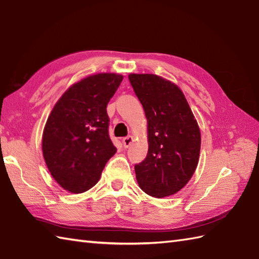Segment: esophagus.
Masks as SVG:
<instances>
[{"mask_svg": "<svg viewBox=\"0 0 259 259\" xmlns=\"http://www.w3.org/2000/svg\"><path fill=\"white\" fill-rule=\"evenodd\" d=\"M133 141H134V138L131 136H128V137H125V138H123L122 139V144H123V146H124V148H128V147H130V145L133 144Z\"/></svg>", "mask_w": 259, "mask_h": 259, "instance_id": "esophagus-1", "label": "esophagus"}]
</instances>
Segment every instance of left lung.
<instances>
[{"label": "left lung", "instance_id": "left-lung-1", "mask_svg": "<svg viewBox=\"0 0 259 259\" xmlns=\"http://www.w3.org/2000/svg\"><path fill=\"white\" fill-rule=\"evenodd\" d=\"M148 122V153L135 164L140 188L152 197L171 196L194 175L200 131L184 93L155 74H129Z\"/></svg>", "mask_w": 259, "mask_h": 259}]
</instances>
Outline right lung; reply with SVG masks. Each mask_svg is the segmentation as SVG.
I'll list each match as a JSON object with an SVG mask.
<instances>
[{"instance_id":"right-lung-1","label":"right lung","mask_w":259,"mask_h":259,"mask_svg":"<svg viewBox=\"0 0 259 259\" xmlns=\"http://www.w3.org/2000/svg\"><path fill=\"white\" fill-rule=\"evenodd\" d=\"M123 76L100 73L70 87L54 106L43 131L49 171L63 189L89 190L117 148L109 137L107 106Z\"/></svg>"}]
</instances>
